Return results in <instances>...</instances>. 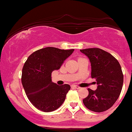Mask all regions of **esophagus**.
Here are the masks:
<instances>
[{"label":"esophagus","instance_id":"obj_1","mask_svg":"<svg viewBox=\"0 0 132 132\" xmlns=\"http://www.w3.org/2000/svg\"><path fill=\"white\" fill-rule=\"evenodd\" d=\"M71 87H72V88H77V89H79V88H80V86H77V85H74V84H73V85H71Z\"/></svg>","mask_w":132,"mask_h":132}]
</instances>
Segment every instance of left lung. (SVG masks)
I'll use <instances>...</instances> for the list:
<instances>
[{
	"label": "left lung",
	"instance_id": "1",
	"mask_svg": "<svg viewBox=\"0 0 132 132\" xmlns=\"http://www.w3.org/2000/svg\"><path fill=\"white\" fill-rule=\"evenodd\" d=\"M88 58L91 65V78L96 80L95 90L88 88V95L83 100L84 106L96 112L111 108L121 94L123 75L118 61L100 48L80 50Z\"/></svg>",
	"mask_w": 132,
	"mask_h": 132
}]
</instances>
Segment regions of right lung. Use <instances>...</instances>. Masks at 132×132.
Instances as JSON below:
<instances>
[{
  "label": "right lung",
  "instance_id": "1",
  "mask_svg": "<svg viewBox=\"0 0 132 132\" xmlns=\"http://www.w3.org/2000/svg\"><path fill=\"white\" fill-rule=\"evenodd\" d=\"M73 51L47 47L34 52L25 62L22 83L29 101L38 110L52 112L63 104L71 87L53 82L51 73L59 69Z\"/></svg>",
  "mask_w": 132,
  "mask_h": 132
}]
</instances>
